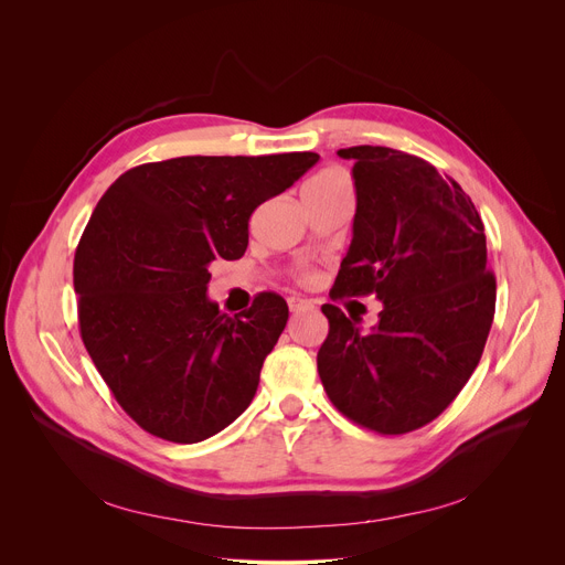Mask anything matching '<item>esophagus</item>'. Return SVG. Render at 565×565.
Here are the masks:
<instances>
[{
    "mask_svg": "<svg viewBox=\"0 0 565 565\" xmlns=\"http://www.w3.org/2000/svg\"><path fill=\"white\" fill-rule=\"evenodd\" d=\"M288 309H290V313H305V311H311L313 305L302 298H288Z\"/></svg>",
    "mask_w": 565,
    "mask_h": 565,
    "instance_id": "34e87169",
    "label": "esophagus"
}]
</instances>
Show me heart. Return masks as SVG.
Instances as JSON below:
<instances>
[{"mask_svg":"<svg viewBox=\"0 0 565 565\" xmlns=\"http://www.w3.org/2000/svg\"><path fill=\"white\" fill-rule=\"evenodd\" d=\"M334 192H348V178L339 169H324L316 173L305 185V194H334Z\"/></svg>","mask_w":565,"mask_h":565,"instance_id":"obj_1","label":"heart"}]
</instances>
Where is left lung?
I'll use <instances>...</instances> for the list:
<instances>
[{
  "label": "left lung",
  "instance_id": "left-lung-1",
  "mask_svg": "<svg viewBox=\"0 0 565 565\" xmlns=\"http://www.w3.org/2000/svg\"><path fill=\"white\" fill-rule=\"evenodd\" d=\"M339 156L354 160L358 213L330 298L375 295L382 311L362 334L322 305L330 334L318 375L350 422L405 435L437 419L479 366L497 300L483 222L462 188L417 156L387 146Z\"/></svg>",
  "mask_w": 565,
  "mask_h": 565
}]
</instances>
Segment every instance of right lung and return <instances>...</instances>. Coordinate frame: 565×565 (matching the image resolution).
<instances>
[{
    "instance_id": "obj_1",
    "label": "right lung",
    "mask_w": 565,
    "mask_h": 565,
    "mask_svg": "<svg viewBox=\"0 0 565 565\" xmlns=\"http://www.w3.org/2000/svg\"><path fill=\"white\" fill-rule=\"evenodd\" d=\"M318 153L188 156L118 175L73 263L79 334L116 403L175 444L213 437L249 407L286 328L281 295L237 316L207 300V265L241 258L256 207Z\"/></svg>"
}]
</instances>
